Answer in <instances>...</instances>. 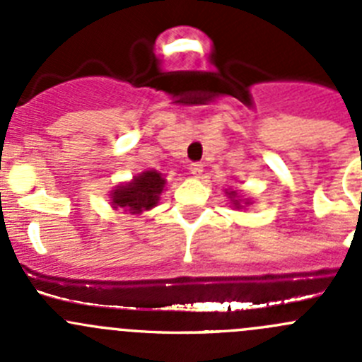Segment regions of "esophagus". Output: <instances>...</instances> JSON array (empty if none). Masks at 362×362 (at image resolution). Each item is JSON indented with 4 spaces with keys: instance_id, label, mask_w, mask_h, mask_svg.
<instances>
[{
    "instance_id": "esophagus-1",
    "label": "esophagus",
    "mask_w": 362,
    "mask_h": 362,
    "mask_svg": "<svg viewBox=\"0 0 362 362\" xmlns=\"http://www.w3.org/2000/svg\"><path fill=\"white\" fill-rule=\"evenodd\" d=\"M189 171H191L194 177H199L203 173V164L202 163H191L189 164Z\"/></svg>"
}]
</instances>
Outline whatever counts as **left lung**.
I'll use <instances>...</instances> for the list:
<instances>
[{"instance_id": "8db88e82", "label": "left lung", "mask_w": 362, "mask_h": 362, "mask_svg": "<svg viewBox=\"0 0 362 362\" xmlns=\"http://www.w3.org/2000/svg\"><path fill=\"white\" fill-rule=\"evenodd\" d=\"M231 194H233V192H231ZM236 204H238V202H236Z\"/></svg>"}]
</instances>
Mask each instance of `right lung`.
Here are the masks:
<instances>
[{
    "mask_svg": "<svg viewBox=\"0 0 362 362\" xmlns=\"http://www.w3.org/2000/svg\"><path fill=\"white\" fill-rule=\"evenodd\" d=\"M166 180L158 171H145L133 178V182L126 185H119L112 192L113 208H124L131 214H140L144 210H151L159 202V194L163 192Z\"/></svg>",
    "mask_w": 362,
    "mask_h": 362,
    "instance_id": "add662e5",
    "label": "right lung"
}]
</instances>
